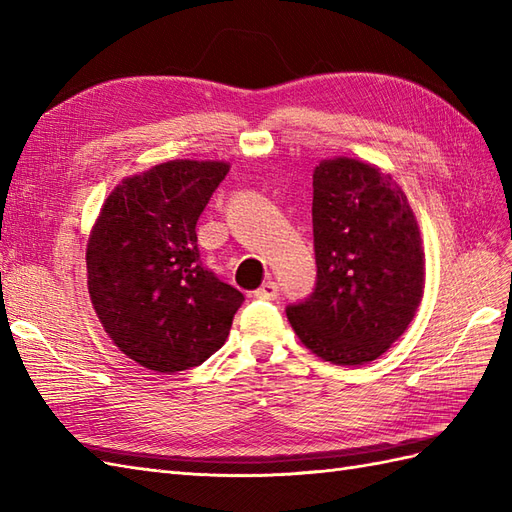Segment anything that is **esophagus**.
I'll list each match as a JSON object with an SVG mask.
<instances>
[{
	"instance_id": "esophagus-1",
	"label": "esophagus",
	"mask_w": 512,
	"mask_h": 512,
	"mask_svg": "<svg viewBox=\"0 0 512 512\" xmlns=\"http://www.w3.org/2000/svg\"><path fill=\"white\" fill-rule=\"evenodd\" d=\"M277 296H279V287H277V283H272V281H266L264 285L259 287V290L253 292L255 300H277Z\"/></svg>"
}]
</instances>
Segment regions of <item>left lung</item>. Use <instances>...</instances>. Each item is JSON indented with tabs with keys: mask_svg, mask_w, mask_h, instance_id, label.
I'll use <instances>...</instances> for the list:
<instances>
[{
	"mask_svg": "<svg viewBox=\"0 0 512 512\" xmlns=\"http://www.w3.org/2000/svg\"><path fill=\"white\" fill-rule=\"evenodd\" d=\"M316 287L287 320L313 355L363 365L406 331L424 294V246L406 194L352 157L313 170Z\"/></svg>",
	"mask_w": 512,
	"mask_h": 512,
	"instance_id": "1",
	"label": "left lung"
}]
</instances>
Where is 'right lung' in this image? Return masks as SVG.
<instances>
[{
    "instance_id": "obj_1",
    "label": "right lung",
    "mask_w": 512,
    "mask_h": 512,
    "mask_svg": "<svg viewBox=\"0 0 512 512\" xmlns=\"http://www.w3.org/2000/svg\"><path fill=\"white\" fill-rule=\"evenodd\" d=\"M227 173V162L157 164L123 179L90 231V300L112 342L142 368L201 365L244 303L203 266L196 244V220Z\"/></svg>"
}]
</instances>
